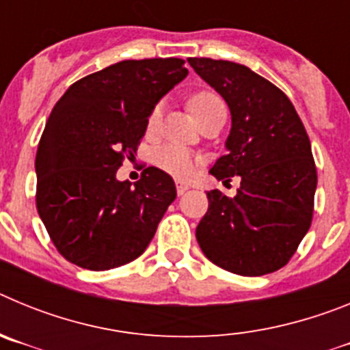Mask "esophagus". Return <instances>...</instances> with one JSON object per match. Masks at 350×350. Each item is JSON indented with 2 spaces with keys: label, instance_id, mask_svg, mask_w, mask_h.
<instances>
[{
  "label": "esophagus",
  "instance_id": "1",
  "mask_svg": "<svg viewBox=\"0 0 350 350\" xmlns=\"http://www.w3.org/2000/svg\"><path fill=\"white\" fill-rule=\"evenodd\" d=\"M175 185H177V194H178V196H182V194H184L185 191L189 189V185L185 184L184 180H175Z\"/></svg>",
  "mask_w": 350,
  "mask_h": 350
}]
</instances>
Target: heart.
Wrapping results in <instances>:
<instances>
[{"label":"heart","instance_id":"b5f03b06","mask_svg":"<svg viewBox=\"0 0 350 350\" xmlns=\"http://www.w3.org/2000/svg\"><path fill=\"white\" fill-rule=\"evenodd\" d=\"M219 107H224L221 98L210 91L196 92V94L189 98V110L196 120L202 119L203 116H206V113H210ZM161 113H163V107L157 105L150 112V116H148V129H154L159 124ZM156 165L161 170L172 173L173 177H185L193 170L194 159L193 154L187 148L177 147V145H168V147L159 148L156 152Z\"/></svg>","mask_w":350,"mask_h":350}]
</instances>
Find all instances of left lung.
<instances>
[{
  "mask_svg": "<svg viewBox=\"0 0 350 350\" xmlns=\"http://www.w3.org/2000/svg\"><path fill=\"white\" fill-rule=\"evenodd\" d=\"M231 113L228 154L210 173L240 177L233 198L206 193L208 210L196 228L203 254L217 267L259 277L287 265L307 234L317 172L308 135L286 94L243 64L189 57Z\"/></svg>",
  "mask_w": 350,
  "mask_h": 350,
  "instance_id": "8db88e82",
  "label": "left lung"
}]
</instances>
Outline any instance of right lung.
<instances>
[{"label":"right lung","instance_id":"1","mask_svg":"<svg viewBox=\"0 0 350 350\" xmlns=\"http://www.w3.org/2000/svg\"><path fill=\"white\" fill-rule=\"evenodd\" d=\"M184 59L120 61L83 77L52 108L36 152V208L55 249L80 268L131 262L177 198L168 173L148 166L133 184L131 159L165 94L187 77Z\"/></svg>","mask_w":350,"mask_h":350}]
</instances>
